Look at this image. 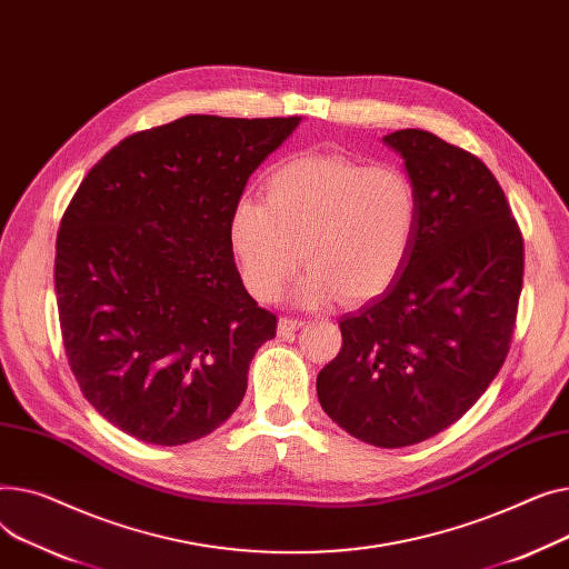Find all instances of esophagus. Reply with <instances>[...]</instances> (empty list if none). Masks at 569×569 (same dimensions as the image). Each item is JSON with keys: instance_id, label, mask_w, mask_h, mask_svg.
Listing matches in <instances>:
<instances>
[{"instance_id": "obj_1", "label": "esophagus", "mask_w": 569, "mask_h": 569, "mask_svg": "<svg viewBox=\"0 0 569 569\" xmlns=\"http://www.w3.org/2000/svg\"><path fill=\"white\" fill-rule=\"evenodd\" d=\"M300 326H303V321H300V319L280 317V321H278V332H280V336H291V332L298 330Z\"/></svg>"}]
</instances>
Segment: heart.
<instances>
[{"label":"heart","instance_id":"obj_1","mask_svg":"<svg viewBox=\"0 0 569 569\" xmlns=\"http://www.w3.org/2000/svg\"><path fill=\"white\" fill-rule=\"evenodd\" d=\"M420 216L409 172L338 153L298 156L271 172L266 204L241 197L229 243L248 291L273 303L306 259L296 298L317 306L340 293L360 303L405 271Z\"/></svg>","mask_w":569,"mask_h":569}]
</instances>
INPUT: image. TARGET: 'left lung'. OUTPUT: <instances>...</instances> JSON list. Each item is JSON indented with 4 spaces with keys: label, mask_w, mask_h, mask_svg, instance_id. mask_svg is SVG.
<instances>
[{
    "label": "left lung",
    "mask_w": 569,
    "mask_h": 569,
    "mask_svg": "<svg viewBox=\"0 0 569 569\" xmlns=\"http://www.w3.org/2000/svg\"><path fill=\"white\" fill-rule=\"evenodd\" d=\"M383 142L418 190L413 248L381 296L340 319L342 349L319 372L317 395L351 437L405 448L457 422L503 367L523 239L478 156L418 128Z\"/></svg>",
    "instance_id": "1"
}]
</instances>
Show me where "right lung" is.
Here are the masks:
<instances>
[{"label": "right lung", "instance_id": "right-lung-1", "mask_svg": "<svg viewBox=\"0 0 569 569\" xmlns=\"http://www.w3.org/2000/svg\"><path fill=\"white\" fill-rule=\"evenodd\" d=\"M300 117L188 114L121 140L57 233L63 349L89 405L153 446L218 429L278 319L243 287L229 216Z\"/></svg>", "mask_w": 569, "mask_h": 569}]
</instances>
